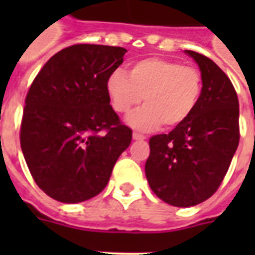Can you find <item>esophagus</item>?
I'll use <instances>...</instances> for the list:
<instances>
[{
	"label": "esophagus",
	"instance_id": "1",
	"mask_svg": "<svg viewBox=\"0 0 255 255\" xmlns=\"http://www.w3.org/2000/svg\"><path fill=\"white\" fill-rule=\"evenodd\" d=\"M132 137H133V140H145V136L141 135V133H137V132H133Z\"/></svg>",
	"mask_w": 255,
	"mask_h": 255
}]
</instances>
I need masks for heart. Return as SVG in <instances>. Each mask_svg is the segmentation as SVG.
I'll return each instance as SVG.
<instances>
[{
	"mask_svg": "<svg viewBox=\"0 0 255 255\" xmlns=\"http://www.w3.org/2000/svg\"><path fill=\"white\" fill-rule=\"evenodd\" d=\"M112 108L127 114L144 98V106L127 118L136 129L149 131L164 123L167 128L181 126L197 107L202 92V77L194 67L164 58L135 62L128 75L115 70L106 81Z\"/></svg>",
	"mask_w": 255,
	"mask_h": 255,
	"instance_id": "1",
	"label": "heart"
}]
</instances>
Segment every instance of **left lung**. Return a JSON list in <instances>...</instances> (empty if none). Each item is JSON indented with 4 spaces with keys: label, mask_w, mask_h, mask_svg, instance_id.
Segmentation results:
<instances>
[{
    "label": "left lung",
    "mask_w": 255,
    "mask_h": 255,
    "mask_svg": "<svg viewBox=\"0 0 255 255\" xmlns=\"http://www.w3.org/2000/svg\"><path fill=\"white\" fill-rule=\"evenodd\" d=\"M185 54L201 73V98L181 126L152 136L145 163L153 193L178 208L197 205L218 189L240 141V106L230 79L205 55Z\"/></svg>",
    "instance_id": "8db88e82"
}]
</instances>
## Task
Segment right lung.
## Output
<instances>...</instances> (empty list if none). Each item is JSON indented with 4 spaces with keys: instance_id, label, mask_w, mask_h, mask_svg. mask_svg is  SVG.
Wrapping results in <instances>:
<instances>
[{
    "instance_id": "1",
    "label": "right lung",
    "mask_w": 255,
    "mask_h": 255,
    "mask_svg": "<svg viewBox=\"0 0 255 255\" xmlns=\"http://www.w3.org/2000/svg\"><path fill=\"white\" fill-rule=\"evenodd\" d=\"M126 53L104 45L66 47L46 62L27 92L22 153L34 181L57 201L99 194L131 144L132 131L120 124L106 91Z\"/></svg>"
}]
</instances>
